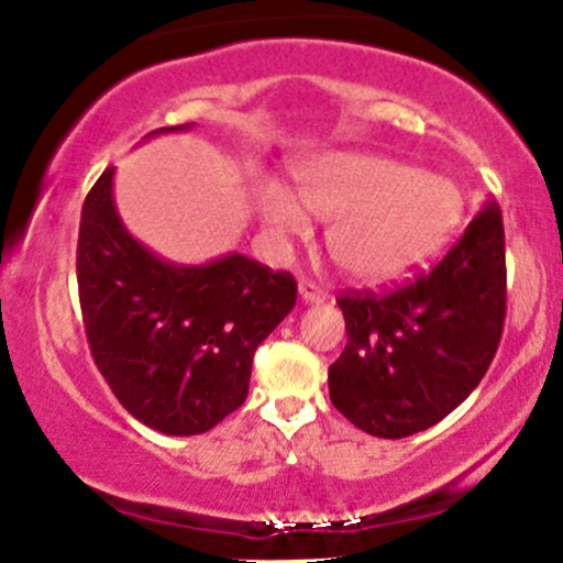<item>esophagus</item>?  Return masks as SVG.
I'll use <instances>...</instances> for the list:
<instances>
[{
	"label": "esophagus",
	"mask_w": 563,
	"mask_h": 563,
	"mask_svg": "<svg viewBox=\"0 0 563 563\" xmlns=\"http://www.w3.org/2000/svg\"><path fill=\"white\" fill-rule=\"evenodd\" d=\"M299 296H301V301L303 303H320V301H325V294H322V290L314 286L312 280H301L299 283Z\"/></svg>",
	"instance_id": "34e87169"
}]
</instances>
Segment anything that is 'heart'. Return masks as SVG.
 Masks as SVG:
<instances>
[{
    "mask_svg": "<svg viewBox=\"0 0 563 563\" xmlns=\"http://www.w3.org/2000/svg\"><path fill=\"white\" fill-rule=\"evenodd\" d=\"M286 185L256 187V211L277 238H307L312 219H333L328 249L346 275L384 286L423 267L461 222L463 198L450 179L365 153H325L294 164Z\"/></svg>",
    "mask_w": 563,
    "mask_h": 563,
    "instance_id": "obj_1",
    "label": "heart"
}]
</instances>
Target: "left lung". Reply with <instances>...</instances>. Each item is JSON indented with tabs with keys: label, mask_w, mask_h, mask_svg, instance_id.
Wrapping results in <instances>:
<instances>
[{
	"label": "left lung",
	"mask_w": 563,
	"mask_h": 563,
	"mask_svg": "<svg viewBox=\"0 0 563 563\" xmlns=\"http://www.w3.org/2000/svg\"><path fill=\"white\" fill-rule=\"evenodd\" d=\"M346 346L328 367L331 402L357 429L402 439L455 410L493 363L506 322V232L495 200L429 273L339 299Z\"/></svg>",
	"instance_id": "obj_1"
}]
</instances>
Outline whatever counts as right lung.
Instances as JSON below:
<instances>
[{
	"label": "right lung",
	"mask_w": 563,
	"mask_h": 563,
	"mask_svg": "<svg viewBox=\"0 0 563 563\" xmlns=\"http://www.w3.org/2000/svg\"><path fill=\"white\" fill-rule=\"evenodd\" d=\"M76 280L97 371L137 421L172 437L203 434L245 402L256 346L296 303L294 275L249 256L179 267L151 254L121 224L113 166L81 206Z\"/></svg>",
	"instance_id": "1"
}]
</instances>
